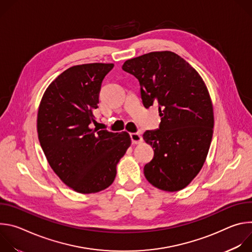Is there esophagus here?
Returning <instances> with one entry per match:
<instances>
[{"label":"esophagus","mask_w":252,"mask_h":252,"mask_svg":"<svg viewBox=\"0 0 252 252\" xmlns=\"http://www.w3.org/2000/svg\"><path fill=\"white\" fill-rule=\"evenodd\" d=\"M130 138H131L132 145H136V143H139V142L142 141V136L137 132L130 133Z\"/></svg>","instance_id":"esophagus-1"}]
</instances>
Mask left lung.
I'll list each match as a JSON object with an SVG mask.
<instances>
[{
    "label": "left lung",
    "instance_id": "obj_1",
    "mask_svg": "<svg viewBox=\"0 0 252 252\" xmlns=\"http://www.w3.org/2000/svg\"><path fill=\"white\" fill-rule=\"evenodd\" d=\"M123 69L140 86L145 107H158V128L143 139L155 149L145 165L146 178L165 191L185 189L201 169L213 133V109L197 71L182 57L164 51L127 60Z\"/></svg>",
    "mask_w": 252,
    "mask_h": 252
}]
</instances>
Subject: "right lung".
I'll use <instances>...</instances> for the list:
<instances>
[{
  "instance_id": "right-lung-1",
  "label": "right lung",
  "mask_w": 252,
  "mask_h": 252,
  "mask_svg": "<svg viewBox=\"0 0 252 252\" xmlns=\"http://www.w3.org/2000/svg\"><path fill=\"white\" fill-rule=\"evenodd\" d=\"M114 63L74 65L46 90L38 112V136L55 173L80 193L109 188L117 164L130 146L126 131L93 127L101 82Z\"/></svg>"
}]
</instances>
